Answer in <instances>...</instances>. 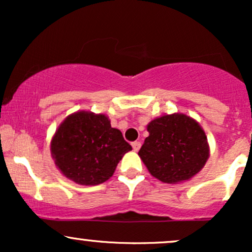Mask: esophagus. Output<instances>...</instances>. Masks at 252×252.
I'll list each match as a JSON object with an SVG mask.
<instances>
[{"instance_id":"1","label":"esophagus","mask_w":252,"mask_h":252,"mask_svg":"<svg viewBox=\"0 0 252 252\" xmlns=\"http://www.w3.org/2000/svg\"><path fill=\"white\" fill-rule=\"evenodd\" d=\"M131 147H132V149L135 150V152H138V150H140V148H141V142H138V141H135V142L131 143Z\"/></svg>"}]
</instances>
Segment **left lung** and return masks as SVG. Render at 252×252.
<instances>
[{"instance_id": "left-lung-1", "label": "left lung", "mask_w": 252, "mask_h": 252, "mask_svg": "<svg viewBox=\"0 0 252 252\" xmlns=\"http://www.w3.org/2000/svg\"><path fill=\"white\" fill-rule=\"evenodd\" d=\"M149 136L138 155L154 178L166 184L189 180L210 156L200 124L184 114L164 115L147 126Z\"/></svg>"}]
</instances>
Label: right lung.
<instances>
[{
	"label": "right lung",
	"instance_id": "add662e5",
	"mask_svg": "<svg viewBox=\"0 0 252 252\" xmlns=\"http://www.w3.org/2000/svg\"><path fill=\"white\" fill-rule=\"evenodd\" d=\"M131 146L108 116L78 111L63 120L51 141V154L60 172L79 185H99L114 174Z\"/></svg>",
	"mask_w": 252,
	"mask_h": 252
}]
</instances>
